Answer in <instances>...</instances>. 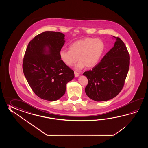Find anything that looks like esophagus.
<instances>
[{"instance_id":"34e87169","label":"esophagus","mask_w":148,"mask_h":148,"mask_svg":"<svg viewBox=\"0 0 148 148\" xmlns=\"http://www.w3.org/2000/svg\"><path fill=\"white\" fill-rule=\"evenodd\" d=\"M79 73H77V72H76V71H75V77H78L79 76Z\"/></svg>"}]
</instances>
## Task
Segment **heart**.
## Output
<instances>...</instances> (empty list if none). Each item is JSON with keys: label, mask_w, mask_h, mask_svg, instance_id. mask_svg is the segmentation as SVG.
<instances>
[{"label": "heart", "mask_w": 148, "mask_h": 148, "mask_svg": "<svg viewBox=\"0 0 148 148\" xmlns=\"http://www.w3.org/2000/svg\"><path fill=\"white\" fill-rule=\"evenodd\" d=\"M69 48V50L60 51V59L66 66H71L78 58L75 69L79 70L85 66L91 68L97 64L104 52L105 43L100 38H87L74 42Z\"/></svg>", "instance_id": "heart-1"}]
</instances>
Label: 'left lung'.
<instances>
[{
    "label": "left lung",
    "mask_w": 148,
    "mask_h": 148,
    "mask_svg": "<svg viewBox=\"0 0 148 148\" xmlns=\"http://www.w3.org/2000/svg\"><path fill=\"white\" fill-rule=\"evenodd\" d=\"M113 38V47L92 70L83 73L88 80L85 92L96 101L116 97L122 89L129 71L130 56L125 45L120 38Z\"/></svg>",
    "instance_id": "obj_1"
}]
</instances>
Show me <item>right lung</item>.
Instances as JSON below:
<instances>
[{
    "label": "right lung",
    "instance_id": "obj_1",
    "mask_svg": "<svg viewBox=\"0 0 148 148\" xmlns=\"http://www.w3.org/2000/svg\"><path fill=\"white\" fill-rule=\"evenodd\" d=\"M59 32L45 31L28 43L23 70L32 89L38 97L56 101L66 92L67 82L75 77L74 71L61 60L59 52L66 41Z\"/></svg>",
    "mask_w": 148,
    "mask_h": 148
}]
</instances>
